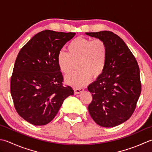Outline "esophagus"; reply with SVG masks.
<instances>
[{
    "instance_id": "1",
    "label": "esophagus",
    "mask_w": 152,
    "mask_h": 152,
    "mask_svg": "<svg viewBox=\"0 0 152 152\" xmlns=\"http://www.w3.org/2000/svg\"><path fill=\"white\" fill-rule=\"evenodd\" d=\"M74 91H75V93L78 94H80V92H82L83 91H84V88H75V90H74Z\"/></svg>"
}]
</instances>
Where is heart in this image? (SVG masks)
I'll return each mask as SVG.
<instances>
[{"instance_id":"heart-1","label":"heart","mask_w":152,"mask_h":152,"mask_svg":"<svg viewBox=\"0 0 152 152\" xmlns=\"http://www.w3.org/2000/svg\"><path fill=\"white\" fill-rule=\"evenodd\" d=\"M67 52L60 51L57 61L61 72L69 74L77 64L79 72L67 75L66 83L74 88H80L89 82L91 77L97 78L102 75L106 66L107 46L103 40L77 37L67 46Z\"/></svg>"}]
</instances>
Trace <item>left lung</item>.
<instances>
[{"mask_svg": "<svg viewBox=\"0 0 152 152\" xmlns=\"http://www.w3.org/2000/svg\"><path fill=\"white\" fill-rule=\"evenodd\" d=\"M103 40L107 46L106 66L88 86L92 96L90 115L103 127H113L132 115L141 93L140 69L136 58L122 39L113 32L85 33Z\"/></svg>", "mask_w": 152, "mask_h": 152, "instance_id": "left-lung-1", "label": "left lung"}]
</instances>
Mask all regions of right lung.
Wrapping results in <instances>:
<instances>
[{
	"instance_id": "add662e5",
	"label": "right lung",
	"mask_w": 152,
	"mask_h": 152,
	"mask_svg": "<svg viewBox=\"0 0 152 152\" xmlns=\"http://www.w3.org/2000/svg\"><path fill=\"white\" fill-rule=\"evenodd\" d=\"M76 35L45 30L21 49L15 61L10 92L18 113L33 125H45L56 115L65 99L73 95L63 86L57 55Z\"/></svg>"
}]
</instances>
